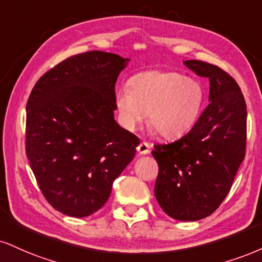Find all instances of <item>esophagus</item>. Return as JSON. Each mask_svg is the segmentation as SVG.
Here are the masks:
<instances>
[{
	"label": "esophagus",
	"instance_id": "34e87169",
	"mask_svg": "<svg viewBox=\"0 0 262 262\" xmlns=\"http://www.w3.org/2000/svg\"><path fill=\"white\" fill-rule=\"evenodd\" d=\"M150 150H151V145L149 143H146V141H141L137 147V151L140 154V155H146V154L150 152Z\"/></svg>",
	"mask_w": 262,
	"mask_h": 262
}]
</instances>
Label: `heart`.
Instances as JSON below:
<instances>
[{"instance_id": "b5f03b06", "label": "heart", "mask_w": 262, "mask_h": 262, "mask_svg": "<svg viewBox=\"0 0 262 262\" xmlns=\"http://www.w3.org/2000/svg\"><path fill=\"white\" fill-rule=\"evenodd\" d=\"M206 90L198 79L177 72L146 71L138 73L129 86L116 93V107L122 125L135 130L149 112V123L166 139L185 135L203 113Z\"/></svg>"}]
</instances>
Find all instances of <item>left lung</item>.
I'll return each mask as SVG.
<instances>
[{
    "mask_svg": "<svg viewBox=\"0 0 262 262\" xmlns=\"http://www.w3.org/2000/svg\"><path fill=\"white\" fill-rule=\"evenodd\" d=\"M184 64L210 80V103L187 135L156 144L151 154L161 209L174 220L198 221L222 204L244 160L247 105L237 81L220 67L196 59Z\"/></svg>",
    "mask_w": 262,
    "mask_h": 262,
    "instance_id": "left-lung-1",
    "label": "left lung"
}]
</instances>
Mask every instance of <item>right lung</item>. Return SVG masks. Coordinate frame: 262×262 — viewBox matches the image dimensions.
Here are the masks:
<instances>
[{
	"mask_svg": "<svg viewBox=\"0 0 262 262\" xmlns=\"http://www.w3.org/2000/svg\"><path fill=\"white\" fill-rule=\"evenodd\" d=\"M129 59L89 51L46 72L27 103L25 151L41 193L59 212L93 215L134 159L139 139L115 121L117 78Z\"/></svg>",
	"mask_w": 262,
	"mask_h": 262,
	"instance_id": "add662e5",
	"label": "right lung"
}]
</instances>
